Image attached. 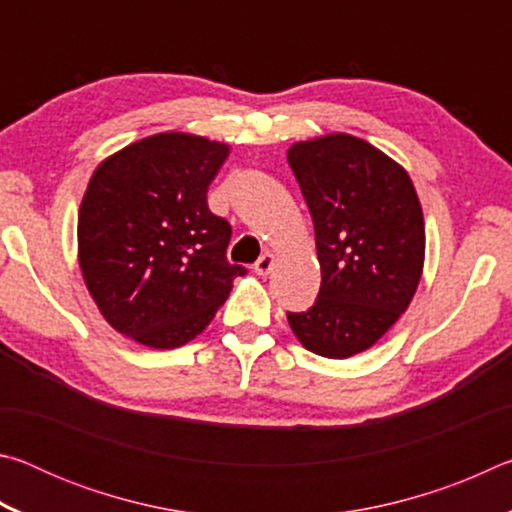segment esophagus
<instances>
[{"label":"esophagus","mask_w":512,"mask_h":512,"mask_svg":"<svg viewBox=\"0 0 512 512\" xmlns=\"http://www.w3.org/2000/svg\"><path fill=\"white\" fill-rule=\"evenodd\" d=\"M273 264H275V257H273L271 253H264V255L259 257L257 262H255V273H257V275H262V277H266L268 273L273 271Z\"/></svg>","instance_id":"esophagus-1"}]
</instances>
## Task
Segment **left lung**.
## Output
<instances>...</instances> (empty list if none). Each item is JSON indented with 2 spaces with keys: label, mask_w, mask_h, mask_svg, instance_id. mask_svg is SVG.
Wrapping results in <instances>:
<instances>
[{
  "label": "left lung",
  "mask_w": 512,
  "mask_h": 512,
  "mask_svg": "<svg viewBox=\"0 0 512 512\" xmlns=\"http://www.w3.org/2000/svg\"><path fill=\"white\" fill-rule=\"evenodd\" d=\"M316 232L320 291L287 314L298 341L327 359L375 345L411 305L424 264V219L409 173L366 140L332 133L287 153Z\"/></svg>",
  "instance_id": "left-lung-1"
}]
</instances>
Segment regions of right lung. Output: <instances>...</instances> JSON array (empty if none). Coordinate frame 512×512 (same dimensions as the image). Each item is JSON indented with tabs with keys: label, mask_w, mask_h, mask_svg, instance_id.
I'll return each instance as SVG.
<instances>
[{
	"label": "right lung",
	"mask_w": 512,
	"mask_h": 512,
	"mask_svg": "<svg viewBox=\"0 0 512 512\" xmlns=\"http://www.w3.org/2000/svg\"><path fill=\"white\" fill-rule=\"evenodd\" d=\"M230 146L158 133L112 153L92 173L79 210V266L101 316L155 350L196 339L228 300L230 223L207 187Z\"/></svg>",
	"instance_id": "add662e5"
}]
</instances>
